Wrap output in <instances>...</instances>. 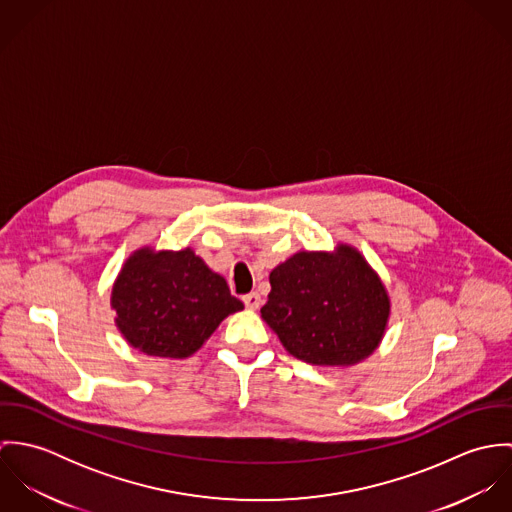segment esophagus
Wrapping results in <instances>:
<instances>
[{
	"mask_svg": "<svg viewBox=\"0 0 512 512\" xmlns=\"http://www.w3.org/2000/svg\"><path fill=\"white\" fill-rule=\"evenodd\" d=\"M242 301H244V305H246L248 309H258V307L262 305V297H260V293L258 292L246 293V295L242 297Z\"/></svg>",
	"mask_w": 512,
	"mask_h": 512,
	"instance_id": "obj_1",
	"label": "esophagus"
}]
</instances>
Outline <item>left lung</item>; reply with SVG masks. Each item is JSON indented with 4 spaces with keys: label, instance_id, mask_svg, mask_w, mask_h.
<instances>
[{
    "label": "left lung",
    "instance_id": "left-lung-1",
    "mask_svg": "<svg viewBox=\"0 0 512 512\" xmlns=\"http://www.w3.org/2000/svg\"><path fill=\"white\" fill-rule=\"evenodd\" d=\"M262 319L295 359L317 366L361 363L380 343L390 299L351 246L297 252L270 274Z\"/></svg>",
    "mask_w": 512,
    "mask_h": 512
}]
</instances>
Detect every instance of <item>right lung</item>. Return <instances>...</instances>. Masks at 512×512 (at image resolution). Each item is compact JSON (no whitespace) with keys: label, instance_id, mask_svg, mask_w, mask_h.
Segmentation results:
<instances>
[{"label":"right lung","instance_id":"1","mask_svg":"<svg viewBox=\"0 0 512 512\" xmlns=\"http://www.w3.org/2000/svg\"><path fill=\"white\" fill-rule=\"evenodd\" d=\"M112 307L132 347L149 357L185 359L203 347L226 315L244 305L191 248H142L124 264Z\"/></svg>","mask_w":512,"mask_h":512}]
</instances>
